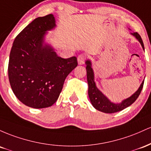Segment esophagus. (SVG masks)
Returning a JSON list of instances; mask_svg holds the SVG:
<instances>
[{"label":"esophagus","mask_w":151,"mask_h":151,"mask_svg":"<svg viewBox=\"0 0 151 151\" xmlns=\"http://www.w3.org/2000/svg\"><path fill=\"white\" fill-rule=\"evenodd\" d=\"M85 59H86V55L83 54H81L78 57V65H83L85 63Z\"/></svg>","instance_id":"34e87169"}]
</instances>
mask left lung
<instances>
[{
    "label": "left lung",
    "mask_w": 151,
    "mask_h": 151,
    "mask_svg": "<svg viewBox=\"0 0 151 151\" xmlns=\"http://www.w3.org/2000/svg\"><path fill=\"white\" fill-rule=\"evenodd\" d=\"M130 35H133L137 40H138V42L140 43L144 50V45L140 35L138 33H130ZM85 63L86 65V72H87V81L88 85V96L91 104L96 110L106 113L118 112V111H121L122 110L130 106L131 104H133L136 101L138 96H139L140 92L142 91V88H143L144 80L142 81L138 89L133 95H131L130 97L123 100L121 103L112 102L98 89L97 86H96V82H95V75L92 68V62H91V60L90 59H88V60H86Z\"/></svg>",
    "instance_id": "8db88e82"
}]
</instances>
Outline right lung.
Instances as JSON below:
<instances>
[{
    "instance_id": "right-lung-1",
    "label": "right lung",
    "mask_w": 151,
    "mask_h": 151,
    "mask_svg": "<svg viewBox=\"0 0 151 151\" xmlns=\"http://www.w3.org/2000/svg\"><path fill=\"white\" fill-rule=\"evenodd\" d=\"M55 28L53 14L38 17L13 41L8 63L9 82L16 98L28 107L53 105L68 75L78 65L77 58L58 56L46 41L48 32Z\"/></svg>"
}]
</instances>
